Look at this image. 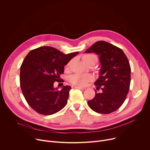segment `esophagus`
<instances>
[{
  "mask_svg": "<svg viewBox=\"0 0 150 150\" xmlns=\"http://www.w3.org/2000/svg\"><path fill=\"white\" fill-rule=\"evenodd\" d=\"M73 87H74V88H75L82 89V90H85V89H86V88H84V87H79V86H74Z\"/></svg>",
  "mask_w": 150,
  "mask_h": 150,
  "instance_id": "esophagus-1",
  "label": "esophagus"
}]
</instances>
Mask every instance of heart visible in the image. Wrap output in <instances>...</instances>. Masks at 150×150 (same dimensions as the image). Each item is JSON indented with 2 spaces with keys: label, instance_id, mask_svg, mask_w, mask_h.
I'll return each mask as SVG.
<instances>
[{
  "label": "heart",
  "instance_id": "heart-1",
  "mask_svg": "<svg viewBox=\"0 0 150 150\" xmlns=\"http://www.w3.org/2000/svg\"><path fill=\"white\" fill-rule=\"evenodd\" d=\"M83 62L88 66L90 63L97 62V57L93 54H84L81 57ZM72 61H70L66 65V68L68 69L71 66ZM94 79L93 75L91 74H74L69 78V81L76 86H86L89 82Z\"/></svg>",
  "mask_w": 150,
  "mask_h": 150
}]
</instances>
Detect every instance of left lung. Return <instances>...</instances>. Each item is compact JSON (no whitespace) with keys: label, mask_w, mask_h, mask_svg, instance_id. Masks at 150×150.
Returning a JSON list of instances; mask_svg holds the SVG:
<instances>
[{"label":"left lung","mask_w":150,"mask_h":150,"mask_svg":"<svg viewBox=\"0 0 150 150\" xmlns=\"http://www.w3.org/2000/svg\"><path fill=\"white\" fill-rule=\"evenodd\" d=\"M85 52L96 53L101 63L100 76L95 85L103 92H96L88 105L98 113H111L122 105L129 91L131 67L128 59L121 49L105 41L96 42Z\"/></svg>","instance_id":"1"}]
</instances>
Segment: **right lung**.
<instances>
[{
    "label": "right lung",
    "mask_w": 150,
    "mask_h": 150,
    "mask_svg": "<svg viewBox=\"0 0 150 150\" xmlns=\"http://www.w3.org/2000/svg\"><path fill=\"white\" fill-rule=\"evenodd\" d=\"M78 54H64L54 47L42 46L27 54L21 67L20 84L26 102L36 112L51 115L65 107L71 86L58 91L54 84L64 82L60 78L64 66Z\"/></svg>",
    "instance_id": "obj_1"
}]
</instances>
